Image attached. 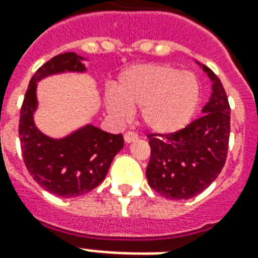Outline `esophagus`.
<instances>
[{"instance_id":"1","label":"esophagus","mask_w":258,"mask_h":258,"mask_svg":"<svg viewBox=\"0 0 258 258\" xmlns=\"http://www.w3.org/2000/svg\"><path fill=\"white\" fill-rule=\"evenodd\" d=\"M138 140V135L135 134V133H133V131H127L125 134H124V141L127 142V144H130V142H134V141Z\"/></svg>"}]
</instances>
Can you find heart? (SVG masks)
<instances>
[{
    "label": "heart",
    "instance_id": "1",
    "mask_svg": "<svg viewBox=\"0 0 258 258\" xmlns=\"http://www.w3.org/2000/svg\"><path fill=\"white\" fill-rule=\"evenodd\" d=\"M116 92L106 95L113 117L124 121L141 109V120L156 134L184 128L196 112L200 85L196 76L168 64H137L120 73Z\"/></svg>",
    "mask_w": 258,
    "mask_h": 258
}]
</instances>
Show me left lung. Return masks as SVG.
Segmentation results:
<instances>
[{"instance_id": "left-lung-1", "label": "left lung", "mask_w": 258, "mask_h": 258, "mask_svg": "<svg viewBox=\"0 0 258 258\" xmlns=\"http://www.w3.org/2000/svg\"><path fill=\"white\" fill-rule=\"evenodd\" d=\"M200 64V63H199ZM213 83L202 116L173 134H148L151 160L146 178L167 199H190L218 177L225 164L229 142V103L221 81L200 64Z\"/></svg>"}]
</instances>
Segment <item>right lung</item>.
Masks as SVG:
<instances>
[{
	"label": "right lung",
	"instance_id": "1",
	"mask_svg": "<svg viewBox=\"0 0 258 258\" xmlns=\"http://www.w3.org/2000/svg\"><path fill=\"white\" fill-rule=\"evenodd\" d=\"M83 60L77 53L66 52L42 64L31 77L20 109L19 140L26 168L40 186L62 198L81 196L96 188L124 146L123 135L110 134L92 124L60 140L42 134L34 124L37 83L51 74L83 73Z\"/></svg>",
	"mask_w": 258,
	"mask_h": 258
}]
</instances>
